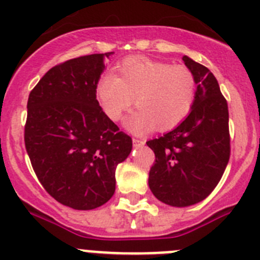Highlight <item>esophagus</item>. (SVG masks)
Wrapping results in <instances>:
<instances>
[{
  "label": "esophagus",
  "instance_id": "obj_1",
  "mask_svg": "<svg viewBox=\"0 0 260 260\" xmlns=\"http://www.w3.org/2000/svg\"><path fill=\"white\" fill-rule=\"evenodd\" d=\"M132 141H133V145H135V146H141V145L145 144L144 140H140V138H137V137H133Z\"/></svg>",
  "mask_w": 260,
  "mask_h": 260
}]
</instances>
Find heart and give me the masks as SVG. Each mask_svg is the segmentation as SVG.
Here are the masks:
<instances>
[{
    "mask_svg": "<svg viewBox=\"0 0 260 260\" xmlns=\"http://www.w3.org/2000/svg\"><path fill=\"white\" fill-rule=\"evenodd\" d=\"M198 94L195 74L186 65H172L145 56H131L97 84L104 111L118 122L135 100L137 110L125 127L133 133L160 132L178 127L192 110Z\"/></svg>",
    "mask_w": 260,
    "mask_h": 260,
    "instance_id": "b5f03b06",
    "label": "heart"
}]
</instances>
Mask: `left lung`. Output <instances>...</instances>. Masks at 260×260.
Masks as SVG:
<instances>
[{"label": "left lung", "mask_w": 260, "mask_h": 260, "mask_svg": "<svg viewBox=\"0 0 260 260\" xmlns=\"http://www.w3.org/2000/svg\"><path fill=\"white\" fill-rule=\"evenodd\" d=\"M182 60L198 83L190 115L171 132L147 141L155 163L149 186L157 200L172 207H190L210 195L229 164V106L207 67L188 56Z\"/></svg>", "instance_id": "left-lung-1"}]
</instances>
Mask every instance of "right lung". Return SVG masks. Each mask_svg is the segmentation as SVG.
<instances>
[{
	"label": "right lung",
	"instance_id": "1",
	"mask_svg": "<svg viewBox=\"0 0 260 260\" xmlns=\"http://www.w3.org/2000/svg\"><path fill=\"white\" fill-rule=\"evenodd\" d=\"M111 53L51 68L29 93L24 141L31 167L55 200L77 210L110 200L116 166L132 150V138L119 131L96 99L104 60Z\"/></svg>",
	"mask_w": 260,
	"mask_h": 260
}]
</instances>
